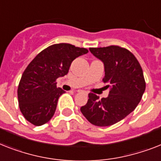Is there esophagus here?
<instances>
[{"mask_svg": "<svg viewBox=\"0 0 161 161\" xmlns=\"http://www.w3.org/2000/svg\"><path fill=\"white\" fill-rule=\"evenodd\" d=\"M77 92H83V90H77Z\"/></svg>", "mask_w": 161, "mask_h": 161, "instance_id": "obj_1", "label": "esophagus"}]
</instances>
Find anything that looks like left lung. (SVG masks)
Returning <instances> with one entry per match:
<instances>
[{
	"instance_id": "obj_1",
	"label": "left lung",
	"mask_w": 161,
	"mask_h": 161,
	"mask_svg": "<svg viewBox=\"0 0 161 161\" xmlns=\"http://www.w3.org/2000/svg\"><path fill=\"white\" fill-rule=\"evenodd\" d=\"M89 50L103 63V82L109 83V95L99 100L90 92L81 112L95 126H112L132 112L141 101L146 89L143 71L136 58L124 48L112 45Z\"/></svg>"
}]
</instances>
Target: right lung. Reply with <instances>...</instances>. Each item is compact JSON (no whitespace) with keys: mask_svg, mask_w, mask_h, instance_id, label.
I'll use <instances>...</instances> for the list:
<instances>
[{"mask_svg":"<svg viewBox=\"0 0 161 161\" xmlns=\"http://www.w3.org/2000/svg\"><path fill=\"white\" fill-rule=\"evenodd\" d=\"M84 48L70 44H56L42 50L27 66L18 87V101L25 118L41 126L55 112L59 97L64 91L55 81L69 73L72 62L87 53Z\"/></svg>","mask_w":161,"mask_h":161,"instance_id":"right-lung-1","label":"right lung"}]
</instances>
